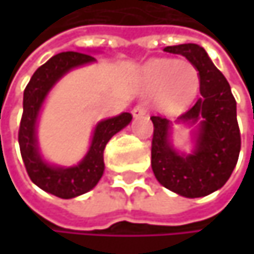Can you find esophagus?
<instances>
[{
	"label": "esophagus",
	"instance_id": "esophagus-1",
	"mask_svg": "<svg viewBox=\"0 0 254 254\" xmlns=\"http://www.w3.org/2000/svg\"><path fill=\"white\" fill-rule=\"evenodd\" d=\"M145 112H147V106L142 104V103H139V104H136V106L132 109V116H133V118H138V116H142Z\"/></svg>",
	"mask_w": 254,
	"mask_h": 254
}]
</instances>
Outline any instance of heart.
<instances>
[{"label": "heart", "mask_w": 254, "mask_h": 254, "mask_svg": "<svg viewBox=\"0 0 254 254\" xmlns=\"http://www.w3.org/2000/svg\"><path fill=\"white\" fill-rule=\"evenodd\" d=\"M145 79L154 86H165L168 98L188 103L198 89L200 77L197 69L190 63H181L178 60H154L145 67Z\"/></svg>", "instance_id": "1"}]
</instances>
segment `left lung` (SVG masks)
<instances>
[{"mask_svg": "<svg viewBox=\"0 0 254 254\" xmlns=\"http://www.w3.org/2000/svg\"><path fill=\"white\" fill-rule=\"evenodd\" d=\"M165 51L184 56L198 70L201 97L179 119L195 122L201 116L203 122L195 151L179 156L168 142L169 121L151 116V168L165 188L190 198L203 197L224 187L237 165L241 148L237 103L228 80L204 48L182 44L166 47Z\"/></svg>", "mask_w": 254, "mask_h": 254, "instance_id": "left-lung-1", "label": "left lung"}]
</instances>
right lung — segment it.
Returning <instances> with one entry per match:
<instances>
[{
	"instance_id": "1",
	"label": "right lung",
	"mask_w": 254,
	"mask_h": 254,
	"mask_svg": "<svg viewBox=\"0 0 254 254\" xmlns=\"http://www.w3.org/2000/svg\"><path fill=\"white\" fill-rule=\"evenodd\" d=\"M94 60L95 59L92 56L83 53H60L33 73L23 92V115L19 127V145L26 172L30 181L41 190L60 198L76 197L88 192L97 185L104 172V148L107 142L132 119L130 113H122L116 118L100 122L94 130L88 154L75 168H53L39 157L35 138V124L45 95L66 72Z\"/></svg>"
}]
</instances>
